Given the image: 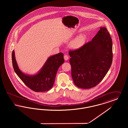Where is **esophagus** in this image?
Here are the masks:
<instances>
[{"label": "esophagus", "mask_w": 128, "mask_h": 128, "mask_svg": "<svg viewBox=\"0 0 128 128\" xmlns=\"http://www.w3.org/2000/svg\"><path fill=\"white\" fill-rule=\"evenodd\" d=\"M64 60H68L69 57H68V55H64Z\"/></svg>", "instance_id": "34e87169"}]
</instances>
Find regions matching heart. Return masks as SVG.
Returning a JSON list of instances; mask_svg holds the SVG:
<instances>
[{
    "label": "heart",
    "instance_id": "heart-1",
    "mask_svg": "<svg viewBox=\"0 0 128 128\" xmlns=\"http://www.w3.org/2000/svg\"><path fill=\"white\" fill-rule=\"evenodd\" d=\"M86 36L84 34H80L75 38L70 43V46L73 48H79L82 47L85 42Z\"/></svg>",
    "mask_w": 128,
    "mask_h": 128
}]
</instances>
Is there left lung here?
Segmentation results:
<instances>
[{
  "label": "left lung",
  "mask_w": 128,
  "mask_h": 128,
  "mask_svg": "<svg viewBox=\"0 0 128 128\" xmlns=\"http://www.w3.org/2000/svg\"><path fill=\"white\" fill-rule=\"evenodd\" d=\"M72 76L75 85L82 89L95 87L103 79L113 60L112 42L105 27H101L92 40L79 48L70 50Z\"/></svg>",
  "instance_id": "1"
}]
</instances>
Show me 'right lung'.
Instances as JSON below:
<instances>
[{
    "instance_id": "obj_1",
    "label": "right lung",
    "mask_w": 128,
    "mask_h": 128,
    "mask_svg": "<svg viewBox=\"0 0 128 128\" xmlns=\"http://www.w3.org/2000/svg\"><path fill=\"white\" fill-rule=\"evenodd\" d=\"M63 56L62 53H60L50 56L39 73L30 76L25 74L20 70L15 60L14 51L13 50L12 65L18 77L31 90L36 92L48 91L53 87L58 70L64 62Z\"/></svg>"
}]
</instances>
